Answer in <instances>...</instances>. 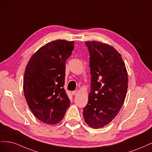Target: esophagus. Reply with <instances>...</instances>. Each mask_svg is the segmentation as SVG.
Here are the masks:
<instances>
[{
	"label": "esophagus",
	"instance_id": "esophagus-1",
	"mask_svg": "<svg viewBox=\"0 0 152 152\" xmlns=\"http://www.w3.org/2000/svg\"><path fill=\"white\" fill-rule=\"evenodd\" d=\"M78 93H79V91H78L77 90L72 92V94L73 95H77Z\"/></svg>",
	"mask_w": 152,
	"mask_h": 152
}]
</instances>
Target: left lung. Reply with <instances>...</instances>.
I'll return each instance as SVG.
<instances>
[{
	"label": "left lung",
	"instance_id": "left-lung-1",
	"mask_svg": "<svg viewBox=\"0 0 152 152\" xmlns=\"http://www.w3.org/2000/svg\"><path fill=\"white\" fill-rule=\"evenodd\" d=\"M89 51L91 84L85 122L92 128L107 126L117 116L125 101L128 74L121 54L112 45L86 41Z\"/></svg>",
	"mask_w": 152,
	"mask_h": 152
}]
</instances>
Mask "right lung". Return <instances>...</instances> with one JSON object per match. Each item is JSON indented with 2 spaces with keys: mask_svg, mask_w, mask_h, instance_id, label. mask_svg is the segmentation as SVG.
I'll return each mask as SVG.
<instances>
[{
  "mask_svg": "<svg viewBox=\"0 0 152 152\" xmlns=\"http://www.w3.org/2000/svg\"><path fill=\"white\" fill-rule=\"evenodd\" d=\"M73 44L65 40L48 42L32 55L25 68L23 88L27 104L37 118L49 125L60 122L70 104L63 86Z\"/></svg>",
  "mask_w": 152,
  "mask_h": 152,
  "instance_id": "1",
  "label": "right lung"
}]
</instances>
